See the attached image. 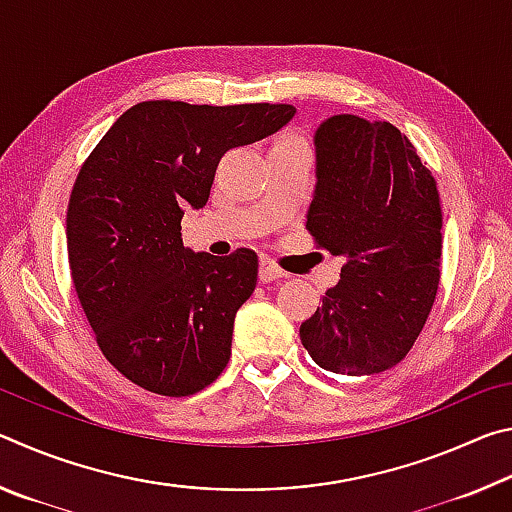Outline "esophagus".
I'll list each match as a JSON object with an SVG mask.
<instances>
[{
	"label": "esophagus",
	"mask_w": 512,
	"mask_h": 512,
	"mask_svg": "<svg viewBox=\"0 0 512 512\" xmlns=\"http://www.w3.org/2000/svg\"><path fill=\"white\" fill-rule=\"evenodd\" d=\"M287 273L282 271L280 266H277L271 257H259V280L262 282H275L280 280V277H284Z\"/></svg>",
	"instance_id": "1"
}]
</instances>
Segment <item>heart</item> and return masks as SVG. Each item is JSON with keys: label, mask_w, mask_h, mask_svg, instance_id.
<instances>
[{"label": "heart", "mask_w": 512, "mask_h": 512, "mask_svg": "<svg viewBox=\"0 0 512 512\" xmlns=\"http://www.w3.org/2000/svg\"><path fill=\"white\" fill-rule=\"evenodd\" d=\"M280 146H305V144H302L300 137H296V135H287V137H282V140L277 142V144L273 146V149H280Z\"/></svg>", "instance_id": "1"}]
</instances>
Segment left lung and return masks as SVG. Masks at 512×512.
Masks as SVG:
<instances>
[{
  "instance_id": "left-lung-1",
  "label": "left lung",
  "mask_w": 512,
  "mask_h": 512,
  "mask_svg": "<svg viewBox=\"0 0 512 512\" xmlns=\"http://www.w3.org/2000/svg\"><path fill=\"white\" fill-rule=\"evenodd\" d=\"M307 230L341 255V280L300 325L320 368L377 375L418 339L440 282L443 210L436 180L388 121L334 115L318 126Z\"/></svg>"
}]
</instances>
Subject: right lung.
<instances>
[{"label": "right lung", "instance_id": "add662e5", "mask_svg": "<svg viewBox=\"0 0 512 512\" xmlns=\"http://www.w3.org/2000/svg\"><path fill=\"white\" fill-rule=\"evenodd\" d=\"M293 115L287 103L142 101L83 162L67 205L69 268L103 357L133 384L187 397L228 366L257 255L194 253L180 221L207 203L225 153Z\"/></svg>", "mask_w": 512, "mask_h": 512}]
</instances>
